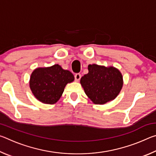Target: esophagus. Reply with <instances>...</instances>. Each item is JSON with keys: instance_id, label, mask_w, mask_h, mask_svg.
Wrapping results in <instances>:
<instances>
[{"instance_id": "esophagus-1", "label": "esophagus", "mask_w": 156, "mask_h": 156, "mask_svg": "<svg viewBox=\"0 0 156 156\" xmlns=\"http://www.w3.org/2000/svg\"><path fill=\"white\" fill-rule=\"evenodd\" d=\"M74 78H75V80L78 82L80 80V79L81 78V75L80 74V73H76L74 76Z\"/></svg>"}]
</instances>
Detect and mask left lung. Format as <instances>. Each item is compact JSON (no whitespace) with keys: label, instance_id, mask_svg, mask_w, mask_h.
I'll return each instance as SVG.
<instances>
[{"label":"left lung","instance_id":"8db88e82","mask_svg":"<svg viewBox=\"0 0 156 156\" xmlns=\"http://www.w3.org/2000/svg\"><path fill=\"white\" fill-rule=\"evenodd\" d=\"M89 73L80 79L87 96L94 103L103 105L115 99L122 87V76L113 67L89 65Z\"/></svg>","mask_w":156,"mask_h":156}]
</instances>
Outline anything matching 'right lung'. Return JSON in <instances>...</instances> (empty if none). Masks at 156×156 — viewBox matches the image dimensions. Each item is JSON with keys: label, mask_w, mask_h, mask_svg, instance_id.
Returning a JSON list of instances; mask_svg holds the SVG:
<instances>
[{"label": "right lung", "mask_w": 156, "mask_h": 156, "mask_svg": "<svg viewBox=\"0 0 156 156\" xmlns=\"http://www.w3.org/2000/svg\"><path fill=\"white\" fill-rule=\"evenodd\" d=\"M74 80L69 71L58 65L37 68L31 75L30 86L37 99L45 104H54L60 99L66 84Z\"/></svg>", "instance_id": "right-lung-1"}]
</instances>
